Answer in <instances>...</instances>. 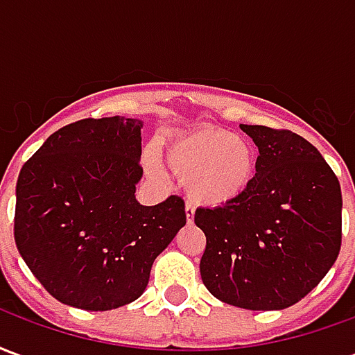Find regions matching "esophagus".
Listing matches in <instances>:
<instances>
[{"instance_id":"34e87169","label":"esophagus","mask_w":355,"mask_h":355,"mask_svg":"<svg viewBox=\"0 0 355 355\" xmlns=\"http://www.w3.org/2000/svg\"><path fill=\"white\" fill-rule=\"evenodd\" d=\"M184 211H186V223L192 224L193 216H196V207H193V203H190V201H188V203H186Z\"/></svg>"}]
</instances>
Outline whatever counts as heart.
Here are the masks:
<instances>
[{"label": "heart", "instance_id": "obj_1", "mask_svg": "<svg viewBox=\"0 0 355 355\" xmlns=\"http://www.w3.org/2000/svg\"><path fill=\"white\" fill-rule=\"evenodd\" d=\"M144 163L150 173L162 175L155 157ZM167 163L193 201L223 207L239 200L254 177L257 155L253 146L238 135L220 127H200L177 139L167 150Z\"/></svg>", "mask_w": 355, "mask_h": 355}]
</instances>
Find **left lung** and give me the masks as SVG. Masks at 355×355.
I'll return each mask as SVG.
<instances>
[{"instance_id": "obj_1", "label": "left lung", "mask_w": 355, "mask_h": 355, "mask_svg": "<svg viewBox=\"0 0 355 355\" xmlns=\"http://www.w3.org/2000/svg\"><path fill=\"white\" fill-rule=\"evenodd\" d=\"M259 148L239 200L200 207L207 247L200 272L209 293L245 310L297 304L335 264L343 239V193L323 155L302 137L239 125Z\"/></svg>"}]
</instances>
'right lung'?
<instances>
[{"label":"right lung","instance_id":"1","mask_svg":"<svg viewBox=\"0 0 355 355\" xmlns=\"http://www.w3.org/2000/svg\"><path fill=\"white\" fill-rule=\"evenodd\" d=\"M114 116L53 132L20 169L15 241L62 304L104 312L144 293L157 254L186 224L184 201L140 205V129Z\"/></svg>","mask_w":355,"mask_h":355}]
</instances>
